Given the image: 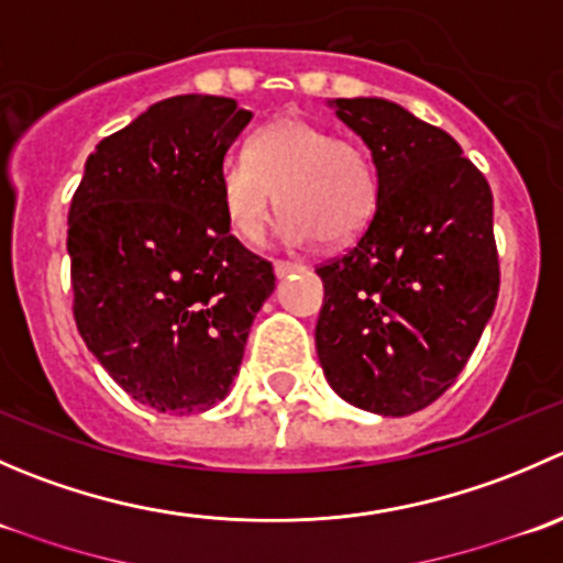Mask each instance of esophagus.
Instances as JSON below:
<instances>
[{
	"instance_id": "esophagus-1",
	"label": "esophagus",
	"mask_w": 563,
	"mask_h": 563,
	"mask_svg": "<svg viewBox=\"0 0 563 563\" xmlns=\"http://www.w3.org/2000/svg\"><path fill=\"white\" fill-rule=\"evenodd\" d=\"M299 269H305L302 264H294V261H275V275L280 277H288L291 275V272H299Z\"/></svg>"
}]
</instances>
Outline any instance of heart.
I'll return each instance as SVG.
<instances>
[{
	"label": "heart",
	"instance_id": "obj_1",
	"mask_svg": "<svg viewBox=\"0 0 563 563\" xmlns=\"http://www.w3.org/2000/svg\"><path fill=\"white\" fill-rule=\"evenodd\" d=\"M218 187L231 231L247 245L264 240L277 201L288 214V240L297 245L318 236L327 245L354 240L378 203L371 152L302 117H280L255 130L247 155L223 161Z\"/></svg>",
	"mask_w": 563,
	"mask_h": 563
}]
</instances>
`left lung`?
I'll list each match as a JSON object with an SVG mask.
<instances>
[{"mask_svg":"<svg viewBox=\"0 0 563 563\" xmlns=\"http://www.w3.org/2000/svg\"><path fill=\"white\" fill-rule=\"evenodd\" d=\"M327 103L371 150L378 203L360 242L316 269L318 362L345 402L408 417L455 384L496 308L493 192L450 133L402 106Z\"/></svg>","mask_w":563,"mask_h":563,"instance_id":"8db88e82","label":"left lung"}]
</instances>
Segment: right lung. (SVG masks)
Masks as SVG:
<instances>
[{
    "mask_svg": "<svg viewBox=\"0 0 563 563\" xmlns=\"http://www.w3.org/2000/svg\"><path fill=\"white\" fill-rule=\"evenodd\" d=\"M253 113L179 95L95 146L67 214L73 313L108 376L163 413L231 391L275 291L269 261L231 236L218 176Z\"/></svg>",
    "mask_w": 563,
    "mask_h": 563,
    "instance_id": "right-lung-1",
    "label": "right lung"
}]
</instances>
